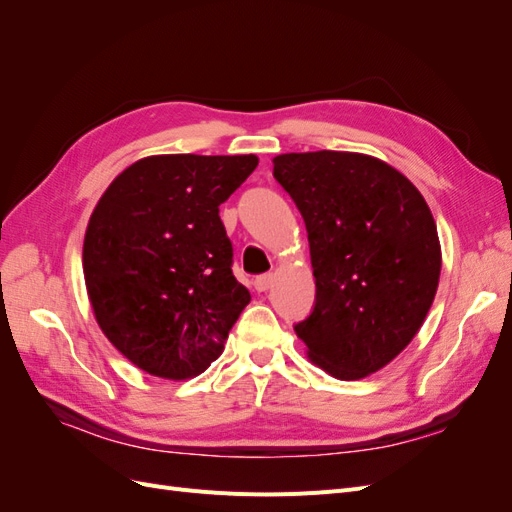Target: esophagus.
<instances>
[{"label":"esophagus","instance_id":"34e87169","mask_svg":"<svg viewBox=\"0 0 512 512\" xmlns=\"http://www.w3.org/2000/svg\"><path fill=\"white\" fill-rule=\"evenodd\" d=\"M273 280H275V275H273V273L258 275L256 280H254V288H256L258 292H267V290L273 286Z\"/></svg>","mask_w":512,"mask_h":512}]
</instances>
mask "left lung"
Returning a JSON list of instances; mask_svg holds the SVG:
<instances>
[{
    "instance_id": "obj_1",
    "label": "left lung",
    "mask_w": 512,
    "mask_h": 512,
    "mask_svg": "<svg viewBox=\"0 0 512 512\" xmlns=\"http://www.w3.org/2000/svg\"><path fill=\"white\" fill-rule=\"evenodd\" d=\"M273 177L303 215L316 277L312 314L294 331L327 374H374L436 297L442 252L425 198L393 166L350 151L282 153Z\"/></svg>"
}]
</instances>
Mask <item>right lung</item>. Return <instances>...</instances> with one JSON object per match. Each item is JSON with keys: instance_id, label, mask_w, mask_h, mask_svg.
Returning <instances> with one entry per match:
<instances>
[{"instance_id": "add662e5", "label": "right lung", "mask_w": 512, "mask_h": 512, "mask_svg": "<svg viewBox=\"0 0 512 512\" xmlns=\"http://www.w3.org/2000/svg\"><path fill=\"white\" fill-rule=\"evenodd\" d=\"M256 156H151L108 185L91 213L83 273L104 335L158 378L203 374L250 292L232 275L220 205Z\"/></svg>"}]
</instances>
